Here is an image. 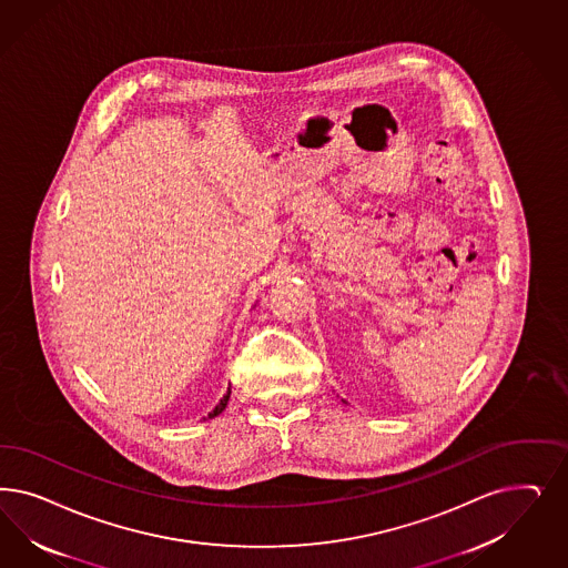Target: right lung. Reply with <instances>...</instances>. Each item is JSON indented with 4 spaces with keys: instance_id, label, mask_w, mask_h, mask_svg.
Wrapping results in <instances>:
<instances>
[{
    "instance_id": "obj_1",
    "label": "right lung",
    "mask_w": 568,
    "mask_h": 568,
    "mask_svg": "<svg viewBox=\"0 0 568 568\" xmlns=\"http://www.w3.org/2000/svg\"><path fill=\"white\" fill-rule=\"evenodd\" d=\"M230 393H232V390L227 388V393H225V395H223V399H221V402L215 405V409L209 414V418H215V416H220L221 412L227 407V402H230Z\"/></svg>"
}]
</instances>
